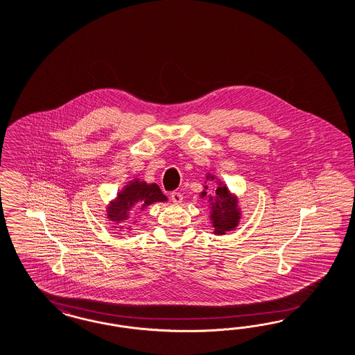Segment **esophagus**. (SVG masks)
Returning <instances> with one entry per match:
<instances>
[{
	"label": "esophagus",
	"instance_id": "34e87169",
	"mask_svg": "<svg viewBox=\"0 0 355 355\" xmlns=\"http://www.w3.org/2000/svg\"><path fill=\"white\" fill-rule=\"evenodd\" d=\"M171 198H172V202L174 204H181L183 200V196L180 192H172L171 193Z\"/></svg>",
	"mask_w": 355,
	"mask_h": 355
}]
</instances>
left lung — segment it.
Returning a JSON list of instances; mask_svg holds the SVG:
<instances>
[{
	"instance_id": "left-lung-1",
	"label": "left lung",
	"mask_w": 355,
	"mask_h": 355,
	"mask_svg": "<svg viewBox=\"0 0 355 355\" xmlns=\"http://www.w3.org/2000/svg\"><path fill=\"white\" fill-rule=\"evenodd\" d=\"M216 181L218 187L214 189L213 194L207 193L209 187L207 182ZM204 190L200 192V198H208L209 208V220L213 226V234L225 235L229 231L235 230L241 220V209L239 207V199L235 193L229 190L227 184L222 182L220 178L211 173L205 174V181L202 184Z\"/></svg>"
}]
</instances>
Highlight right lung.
Instances as JSON below:
<instances>
[{
  "mask_svg": "<svg viewBox=\"0 0 355 355\" xmlns=\"http://www.w3.org/2000/svg\"><path fill=\"white\" fill-rule=\"evenodd\" d=\"M168 202V198L164 195L160 187L156 183H147L144 180L135 178L124 184L121 190H119L115 199H112L107 205V218L115 225L129 220L133 210L135 216L139 211H144L147 207L155 202ZM112 226L117 229V226ZM119 230L124 231V227H119ZM126 231H132L128 227Z\"/></svg>",
  "mask_w": 355,
  "mask_h": 355,
  "instance_id": "1",
  "label": "right lung"
}]
</instances>
